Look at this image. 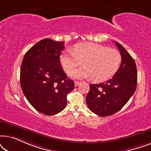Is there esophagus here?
I'll return each instance as SVG.
<instances>
[{"label": "esophagus", "mask_w": 151, "mask_h": 151, "mask_svg": "<svg viewBox=\"0 0 151 151\" xmlns=\"http://www.w3.org/2000/svg\"><path fill=\"white\" fill-rule=\"evenodd\" d=\"M80 84V82H78V81H75V82H74V84H75V86H78Z\"/></svg>", "instance_id": "esophagus-1"}]
</instances>
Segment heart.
Returning <instances> with one entry per match:
<instances>
[{"mask_svg": "<svg viewBox=\"0 0 151 151\" xmlns=\"http://www.w3.org/2000/svg\"><path fill=\"white\" fill-rule=\"evenodd\" d=\"M83 62L84 66L74 70L71 76L76 78L93 77L95 81H104L112 77L119 69L122 55L119 51L93 42L77 44L74 50L67 49L60 56V63L69 72Z\"/></svg>", "mask_w": 151, "mask_h": 151, "instance_id": "1", "label": "heart"}]
</instances>
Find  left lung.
Masks as SVG:
<instances>
[{"instance_id": "1", "label": "left lung", "mask_w": 151, "mask_h": 151, "mask_svg": "<svg viewBox=\"0 0 151 151\" xmlns=\"http://www.w3.org/2000/svg\"><path fill=\"white\" fill-rule=\"evenodd\" d=\"M122 55L119 69L111 79L100 84H91L86 98L93 113L109 116L120 110L135 91L137 83L135 62L122 45L115 41Z\"/></svg>"}]
</instances>
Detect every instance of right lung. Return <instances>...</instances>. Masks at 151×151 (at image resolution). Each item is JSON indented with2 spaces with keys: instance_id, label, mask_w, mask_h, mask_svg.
<instances>
[{
  "instance_id": "right-lung-1",
  "label": "right lung",
  "mask_w": 151,
  "mask_h": 151,
  "mask_svg": "<svg viewBox=\"0 0 151 151\" xmlns=\"http://www.w3.org/2000/svg\"><path fill=\"white\" fill-rule=\"evenodd\" d=\"M65 42L45 38L25 53L20 68V85L27 100L34 108L47 115L65 108L67 96L74 82L64 72L60 55Z\"/></svg>"
}]
</instances>
